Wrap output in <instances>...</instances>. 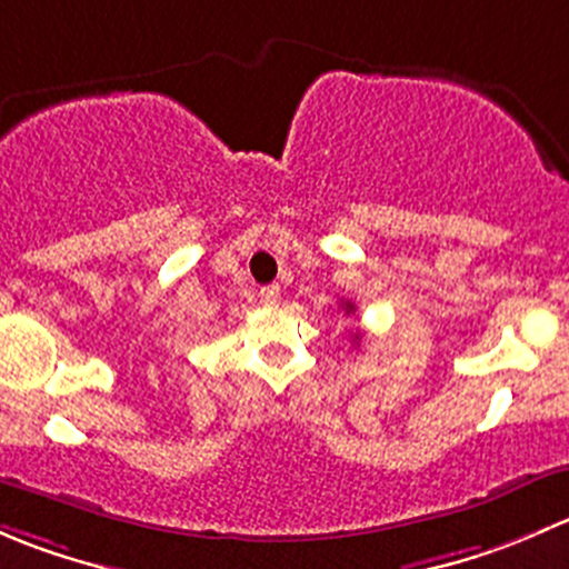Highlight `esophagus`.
Wrapping results in <instances>:
<instances>
[{"mask_svg": "<svg viewBox=\"0 0 569 569\" xmlns=\"http://www.w3.org/2000/svg\"><path fill=\"white\" fill-rule=\"evenodd\" d=\"M258 297H261V302H267V306H274V302H280V286H263V289L258 291Z\"/></svg>", "mask_w": 569, "mask_h": 569, "instance_id": "esophagus-1", "label": "esophagus"}]
</instances>
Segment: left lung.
<instances>
[{
  "mask_svg": "<svg viewBox=\"0 0 569 569\" xmlns=\"http://www.w3.org/2000/svg\"><path fill=\"white\" fill-rule=\"evenodd\" d=\"M349 311H355V306H352V302H347V313H349Z\"/></svg>",
  "mask_w": 569,
  "mask_h": 569,
  "instance_id": "1",
  "label": "left lung"
}]
</instances>
